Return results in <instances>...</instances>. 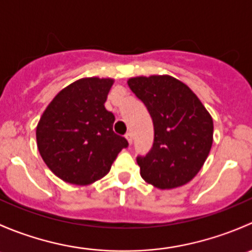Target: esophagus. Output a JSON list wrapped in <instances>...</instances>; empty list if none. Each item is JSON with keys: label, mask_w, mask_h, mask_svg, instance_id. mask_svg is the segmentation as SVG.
Returning a JSON list of instances; mask_svg holds the SVG:
<instances>
[{"label": "esophagus", "mask_w": 252, "mask_h": 252, "mask_svg": "<svg viewBox=\"0 0 252 252\" xmlns=\"http://www.w3.org/2000/svg\"><path fill=\"white\" fill-rule=\"evenodd\" d=\"M124 136H126V140H128L129 145H131V142H133V134H131V133H126Z\"/></svg>", "instance_id": "obj_1"}]
</instances>
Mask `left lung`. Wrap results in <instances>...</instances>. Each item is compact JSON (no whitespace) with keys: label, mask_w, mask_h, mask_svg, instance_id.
I'll use <instances>...</instances> for the list:
<instances>
[{"label":"left lung","mask_w":252,"mask_h":252,"mask_svg":"<svg viewBox=\"0 0 252 252\" xmlns=\"http://www.w3.org/2000/svg\"><path fill=\"white\" fill-rule=\"evenodd\" d=\"M128 85L154 122L152 147L136 156L142 179L158 189L187 184L204 166L212 146L210 113L185 84L169 75L131 78Z\"/></svg>","instance_id":"left-lung-1"}]
</instances>
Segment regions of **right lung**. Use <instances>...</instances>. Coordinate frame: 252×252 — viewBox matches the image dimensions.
I'll list each match as a JSON object with an SVG mask.
<instances>
[{
  "label": "right lung",
  "mask_w": 252,
  "mask_h": 252,
  "mask_svg": "<svg viewBox=\"0 0 252 252\" xmlns=\"http://www.w3.org/2000/svg\"><path fill=\"white\" fill-rule=\"evenodd\" d=\"M113 80L84 78L56 95L36 128L37 149L48 168L75 185H88L110 172L126 138L113 131L105 108Z\"/></svg>",
  "instance_id": "1"
}]
</instances>
